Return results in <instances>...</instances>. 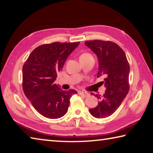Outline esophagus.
<instances>
[{
	"label": "esophagus",
	"instance_id": "obj_1",
	"mask_svg": "<svg viewBox=\"0 0 153 153\" xmlns=\"http://www.w3.org/2000/svg\"><path fill=\"white\" fill-rule=\"evenodd\" d=\"M79 94L81 96H83V97H87L89 96L88 93L86 92H79Z\"/></svg>",
	"mask_w": 153,
	"mask_h": 153
}]
</instances>
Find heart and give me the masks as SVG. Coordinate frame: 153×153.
<instances>
[{"instance_id": "b5f03b06", "label": "heart", "mask_w": 153, "mask_h": 153, "mask_svg": "<svg viewBox=\"0 0 153 153\" xmlns=\"http://www.w3.org/2000/svg\"><path fill=\"white\" fill-rule=\"evenodd\" d=\"M88 57H92V56L90 53H84L80 55V59H84V58H88Z\"/></svg>"}]
</instances>
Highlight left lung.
I'll return each mask as SVG.
<instances>
[{
    "instance_id": "1",
    "label": "left lung",
    "mask_w": 153,
    "mask_h": 153,
    "mask_svg": "<svg viewBox=\"0 0 153 153\" xmlns=\"http://www.w3.org/2000/svg\"><path fill=\"white\" fill-rule=\"evenodd\" d=\"M85 44L98 56L97 77H105L102 82L106 87L105 93L102 97L94 95L99 101L89 111L96 118H106L115 112L129 92V63L122 48L115 42L94 40Z\"/></svg>"
}]
</instances>
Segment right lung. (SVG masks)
<instances>
[{"mask_svg": "<svg viewBox=\"0 0 153 153\" xmlns=\"http://www.w3.org/2000/svg\"><path fill=\"white\" fill-rule=\"evenodd\" d=\"M79 42H53L36 47L23 66L24 94L44 117L58 119L67 112L75 90H63L54 83L68 56Z\"/></svg>", "mask_w": 153, "mask_h": 153, "instance_id": "1", "label": "right lung"}]
</instances>
